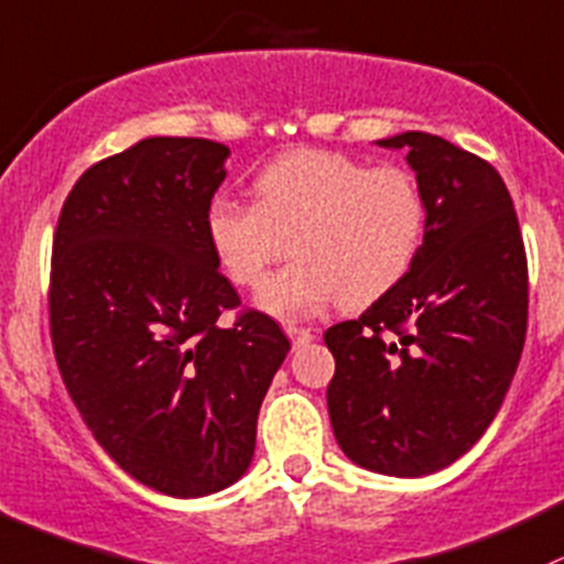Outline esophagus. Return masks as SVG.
<instances>
[{
	"label": "esophagus",
	"mask_w": 564,
	"mask_h": 564,
	"mask_svg": "<svg viewBox=\"0 0 564 564\" xmlns=\"http://www.w3.org/2000/svg\"><path fill=\"white\" fill-rule=\"evenodd\" d=\"M284 333L290 336L293 347H301V344H308L314 338L312 328H301V325H284Z\"/></svg>",
	"instance_id": "obj_1"
}]
</instances>
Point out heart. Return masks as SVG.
Here are the masks:
<instances>
[{
  "label": "heart",
  "instance_id": "b5f03b06",
  "mask_svg": "<svg viewBox=\"0 0 564 564\" xmlns=\"http://www.w3.org/2000/svg\"><path fill=\"white\" fill-rule=\"evenodd\" d=\"M258 202L215 196L207 236L236 284L260 290L271 265L299 260L269 282L260 304L301 317L341 299V306L377 304L401 284L427 234V196L409 169L352 159L336 150L299 148L260 169Z\"/></svg>",
  "mask_w": 564,
  "mask_h": 564
}]
</instances>
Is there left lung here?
Listing matches in <instances>:
<instances>
[{"mask_svg": "<svg viewBox=\"0 0 564 564\" xmlns=\"http://www.w3.org/2000/svg\"><path fill=\"white\" fill-rule=\"evenodd\" d=\"M427 234L409 276L357 319L325 330L336 360L328 411L338 446L387 476L463 457L498 414L527 333V252L506 183L446 139L409 131Z\"/></svg>", "mask_w": 564, "mask_h": 564, "instance_id": "left-lung-1", "label": "left lung"}]
</instances>
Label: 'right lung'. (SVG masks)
<instances>
[{
  "label": "right lung",
  "instance_id": "add662e5",
  "mask_svg": "<svg viewBox=\"0 0 564 564\" xmlns=\"http://www.w3.org/2000/svg\"><path fill=\"white\" fill-rule=\"evenodd\" d=\"M226 155L212 139H142L83 172L53 234L47 312L66 390L101 449L172 498L250 468L260 403L290 352L276 319L241 306L217 269L207 209Z\"/></svg>",
  "mask_w": 564,
  "mask_h": 564
}]
</instances>
